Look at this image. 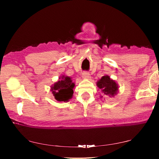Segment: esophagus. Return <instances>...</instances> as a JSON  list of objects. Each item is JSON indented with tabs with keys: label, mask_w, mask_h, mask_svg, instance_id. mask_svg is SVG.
Segmentation results:
<instances>
[{
	"label": "esophagus",
	"mask_w": 159,
	"mask_h": 159,
	"mask_svg": "<svg viewBox=\"0 0 159 159\" xmlns=\"http://www.w3.org/2000/svg\"><path fill=\"white\" fill-rule=\"evenodd\" d=\"M90 75L89 73H88V72H87V71L83 72L82 78L83 79H90Z\"/></svg>",
	"instance_id": "esophagus-1"
}]
</instances>
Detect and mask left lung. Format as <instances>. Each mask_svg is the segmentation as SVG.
I'll return each mask as SVG.
<instances>
[{
  "label": "left lung",
  "mask_w": 159,
  "mask_h": 159,
  "mask_svg": "<svg viewBox=\"0 0 159 159\" xmlns=\"http://www.w3.org/2000/svg\"><path fill=\"white\" fill-rule=\"evenodd\" d=\"M97 86L101 90V93L103 95H109L110 98L116 95L118 85L114 80L110 79L109 76H104L97 82ZM103 97V96H102Z\"/></svg>",
  "instance_id": "obj_1"
}]
</instances>
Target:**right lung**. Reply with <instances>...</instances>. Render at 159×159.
Here are the masks:
<instances>
[{
	"instance_id": "1",
	"label": "right lung",
	"mask_w": 159,
	"mask_h": 159,
	"mask_svg": "<svg viewBox=\"0 0 159 159\" xmlns=\"http://www.w3.org/2000/svg\"><path fill=\"white\" fill-rule=\"evenodd\" d=\"M60 80L51 86V91L56 100L59 102H68L74 94V83L71 77L62 76Z\"/></svg>"
}]
</instances>
